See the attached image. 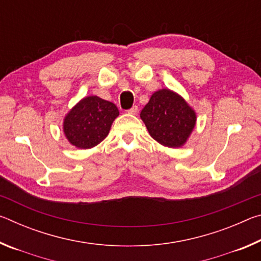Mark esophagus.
Instances as JSON below:
<instances>
[{"label": "esophagus", "mask_w": 261, "mask_h": 261, "mask_svg": "<svg viewBox=\"0 0 261 261\" xmlns=\"http://www.w3.org/2000/svg\"><path fill=\"white\" fill-rule=\"evenodd\" d=\"M127 113L132 114V115H136L137 113H138V107H137V106H134V107L127 110Z\"/></svg>", "instance_id": "obj_1"}]
</instances>
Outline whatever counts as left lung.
I'll return each instance as SVG.
<instances>
[{
	"label": "left lung",
	"mask_w": 261,
	"mask_h": 261,
	"mask_svg": "<svg viewBox=\"0 0 261 261\" xmlns=\"http://www.w3.org/2000/svg\"><path fill=\"white\" fill-rule=\"evenodd\" d=\"M149 135L167 147H182L194 129L197 115L175 92L162 88L154 92L140 113Z\"/></svg>",
	"instance_id": "8db88e82"
}]
</instances>
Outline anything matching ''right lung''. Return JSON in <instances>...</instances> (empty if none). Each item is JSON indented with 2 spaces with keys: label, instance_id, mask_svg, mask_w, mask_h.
Segmentation results:
<instances>
[{
  "label": "right lung",
  "instance_id": "right-lung-1",
  "mask_svg": "<svg viewBox=\"0 0 261 261\" xmlns=\"http://www.w3.org/2000/svg\"><path fill=\"white\" fill-rule=\"evenodd\" d=\"M118 114L120 112L113 102L96 95L86 96L64 117V135L73 146L92 148L108 136Z\"/></svg>",
  "mask_w": 261,
  "mask_h": 261
}]
</instances>
